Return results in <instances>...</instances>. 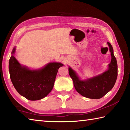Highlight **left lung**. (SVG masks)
<instances>
[{
  "label": "left lung",
  "mask_w": 130,
  "mask_h": 130,
  "mask_svg": "<svg viewBox=\"0 0 130 130\" xmlns=\"http://www.w3.org/2000/svg\"><path fill=\"white\" fill-rule=\"evenodd\" d=\"M111 55V61L107 71L87 80H81L77 74L69 68V74L73 80L74 88L78 93L85 98L99 99L111 91L115 85L118 76V65L111 43L107 42Z\"/></svg>",
  "instance_id": "8db88e82"
}]
</instances>
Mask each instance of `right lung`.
Masks as SVG:
<instances>
[{
  "mask_svg": "<svg viewBox=\"0 0 130 130\" xmlns=\"http://www.w3.org/2000/svg\"><path fill=\"white\" fill-rule=\"evenodd\" d=\"M15 47L9 60L11 80L18 93L29 100H38L46 96L53 89L58 69L63 65L50 62L38 70L22 66L14 56Z\"/></svg>",
  "mask_w": 130,
  "mask_h": 130,
  "instance_id": "obj_1",
  "label": "right lung"
}]
</instances>
